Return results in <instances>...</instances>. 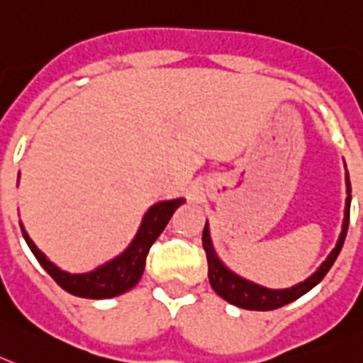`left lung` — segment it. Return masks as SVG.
<instances>
[{"mask_svg":"<svg viewBox=\"0 0 363 363\" xmlns=\"http://www.w3.org/2000/svg\"><path fill=\"white\" fill-rule=\"evenodd\" d=\"M345 177H347L345 179V182H347V201H345V217H343L342 234H340L338 242H336L334 250L329 254V257L320 264V269L313 276L307 277L305 281L298 283V285L291 286V289L272 291V289H267V286L248 281L245 277L238 276V274L226 269L223 261L217 257L216 250H213L212 239H210V230H208L206 223L203 230V248L206 252L208 259V279H210V285H212L213 291L220 298L226 299L228 303L235 305V307L247 308V311H274V308H279L283 305L294 301V299L301 298L305 292L314 289L330 270V267H333L336 257H338L340 250H342L345 235H347L349 212H351V181H349V175H345Z\"/></svg>","mask_w":363,"mask_h":363,"instance_id":"obj_1","label":"left lung"}]
</instances>
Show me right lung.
<instances>
[{
    "label": "right lung",
    "mask_w": 363,
    "mask_h": 363,
    "mask_svg": "<svg viewBox=\"0 0 363 363\" xmlns=\"http://www.w3.org/2000/svg\"><path fill=\"white\" fill-rule=\"evenodd\" d=\"M182 203H184V199L160 201V203L153 204L147 210L146 216H144L143 225L138 228L131 245L122 252L121 256H116L115 259L107 261V263L100 264L99 269L86 274H69L65 270H60L55 263H50L47 259L42 250H38V247L33 242V239L29 238V234L25 232L21 223L20 226L21 234H23L25 241L29 245L30 252L34 254L38 263L42 264L43 269L47 270V274L64 291H67L72 296H78V298H115V296H121L124 292L131 291L138 283V279L143 277L147 252H150L151 245L162 234V230L166 228L168 220L172 219L175 210Z\"/></svg>",
    "instance_id": "right-lung-1"
}]
</instances>
